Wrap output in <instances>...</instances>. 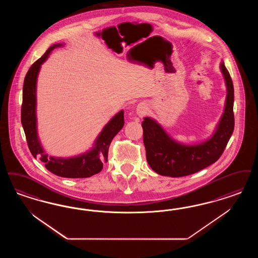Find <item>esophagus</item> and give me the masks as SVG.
<instances>
[{"label":"esophagus","mask_w":258,"mask_h":258,"mask_svg":"<svg viewBox=\"0 0 258 258\" xmlns=\"http://www.w3.org/2000/svg\"><path fill=\"white\" fill-rule=\"evenodd\" d=\"M147 111H148L147 103H140L137 104V106H136V113L140 118H143L146 113H147Z\"/></svg>","instance_id":"esophagus-1"}]
</instances>
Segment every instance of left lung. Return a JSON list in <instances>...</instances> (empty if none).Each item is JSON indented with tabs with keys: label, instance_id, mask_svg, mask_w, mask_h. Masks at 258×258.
<instances>
[{
	"label": "left lung",
	"instance_id": "obj_1",
	"mask_svg": "<svg viewBox=\"0 0 258 258\" xmlns=\"http://www.w3.org/2000/svg\"><path fill=\"white\" fill-rule=\"evenodd\" d=\"M220 70L227 87L225 108L214 133L206 140L190 145L178 142L155 119L145 117L142 127L147 161L158 175L172 177L192 175L215 163L223 154L234 130V89L224 61H221Z\"/></svg>",
	"mask_w": 258,
	"mask_h": 258
}]
</instances>
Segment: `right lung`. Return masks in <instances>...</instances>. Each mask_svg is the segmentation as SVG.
Masks as SVG:
<instances>
[{"label":"right lung","instance_id":"obj_1","mask_svg":"<svg viewBox=\"0 0 258 258\" xmlns=\"http://www.w3.org/2000/svg\"><path fill=\"white\" fill-rule=\"evenodd\" d=\"M65 44L57 43L51 46L41 57L31 65L27 73L23 86V103L21 109V122L26 134L27 142L31 155L39 158L45 167L54 175L83 178L100 173L103 163L107 161L108 148L114 136L124 126V110L119 111L103 126L102 132L94 141L93 147L87 152L71 157L49 156L42 147L37 133L36 117V85L41 65L47 60L53 49Z\"/></svg>","mask_w":258,"mask_h":258}]
</instances>
